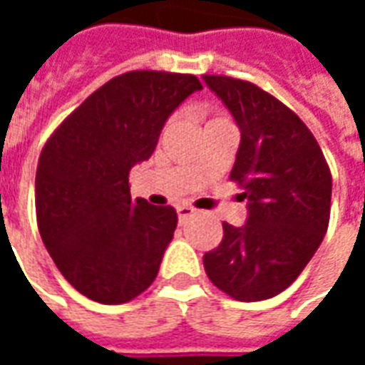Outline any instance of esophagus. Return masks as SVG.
Returning <instances> with one entry per match:
<instances>
[{
  "label": "esophagus",
  "instance_id": "34e87169",
  "mask_svg": "<svg viewBox=\"0 0 365 365\" xmlns=\"http://www.w3.org/2000/svg\"><path fill=\"white\" fill-rule=\"evenodd\" d=\"M195 213V209L190 205H180L178 207V217H180V221H185L187 217H191V215Z\"/></svg>",
  "mask_w": 365,
  "mask_h": 365
}]
</instances>
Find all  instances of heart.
Returning <instances> with one entry per match:
<instances>
[{"label":"heart","mask_w":365,"mask_h":365,"mask_svg":"<svg viewBox=\"0 0 365 365\" xmlns=\"http://www.w3.org/2000/svg\"><path fill=\"white\" fill-rule=\"evenodd\" d=\"M219 120H225V117H222V115H213V117L209 119V123H207V125H213V123H219Z\"/></svg>","instance_id":"1"}]
</instances>
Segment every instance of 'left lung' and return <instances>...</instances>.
Returning <instances> with one entry per match:
<instances>
[{"mask_svg":"<svg viewBox=\"0 0 365 365\" xmlns=\"http://www.w3.org/2000/svg\"><path fill=\"white\" fill-rule=\"evenodd\" d=\"M240 128L230 180L248 199L245 227L222 222V240L203 256L209 279L237 301L287 289L329 229L332 175L321 146L277 97L230 76H203Z\"/></svg>","mask_w":365,"mask_h":365,"instance_id":"8db88e82","label":"left lung"}]
</instances>
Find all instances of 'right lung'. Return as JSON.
Masks as SVG:
<instances>
[{
	"instance_id": "obj_1",
	"label": "right lung",
	"mask_w": 365,
	"mask_h": 365,
	"mask_svg": "<svg viewBox=\"0 0 365 365\" xmlns=\"http://www.w3.org/2000/svg\"><path fill=\"white\" fill-rule=\"evenodd\" d=\"M201 88L193 74L115 76L43 146L35 180L38 232L60 274L91 301L127 303L156 279L178 213L130 197L128 172L150 158L168 117Z\"/></svg>"
}]
</instances>
